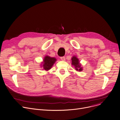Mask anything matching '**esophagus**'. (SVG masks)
<instances>
[{
    "label": "esophagus",
    "instance_id": "esophagus-1",
    "mask_svg": "<svg viewBox=\"0 0 120 120\" xmlns=\"http://www.w3.org/2000/svg\"><path fill=\"white\" fill-rule=\"evenodd\" d=\"M60 58V59H61L62 60H63V61L65 60V57H61Z\"/></svg>",
    "mask_w": 120,
    "mask_h": 120
}]
</instances>
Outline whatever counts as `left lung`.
Masks as SVG:
<instances>
[{
	"instance_id": "8db88e82",
	"label": "left lung",
	"mask_w": 120,
	"mask_h": 120,
	"mask_svg": "<svg viewBox=\"0 0 120 120\" xmlns=\"http://www.w3.org/2000/svg\"><path fill=\"white\" fill-rule=\"evenodd\" d=\"M71 64L72 65L75 67V70L78 71H82V68L81 67V64L79 63V60L75 56L72 57L71 58Z\"/></svg>"
}]
</instances>
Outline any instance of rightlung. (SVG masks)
<instances>
[{
    "label": "right lung",
    "instance_id": "obj_1",
    "mask_svg": "<svg viewBox=\"0 0 120 120\" xmlns=\"http://www.w3.org/2000/svg\"><path fill=\"white\" fill-rule=\"evenodd\" d=\"M56 61V59L55 58H51L49 56H45L44 59V62L42 67L45 70L48 71L51 69L54 63Z\"/></svg>",
    "mask_w": 120,
    "mask_h": 120
}]
</instances>
